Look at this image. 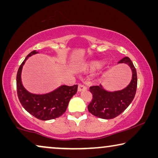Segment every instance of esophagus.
<instances>
[{
	"label": "esophagus",
	"instance_id": "esophagus-1",
	"mask_svg": "<svg viewBox=\"0 0 158 158\" xmlns=\"http://www.w3.org/2000/svg\"><path fill=\"white\" fill-rule=\"evenodd\" d=\"M77 90H78L79 92L83 91V90H87V87H86V86H85L84 85H82V84H79L78 88H77Z\"/></svg>",
	"mask_w": 158,
	"mask_h": 158
}]
</instances>
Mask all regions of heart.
Wrapping results in <instances>:
<instances>
[{"instance_id":"heart-1","label":"heart","mask_w":158,"mask_h":158,"mask_svg":"<svg viewBox=\"0 0 158 158\" xmlns=\"http://www.w3.org/2000/svg\"><path fill=\"white\" fill-rule=\"evenodd\" d=\"M102 66V62L100 61H94L91 62L88 66V70L90 71H96L97 70H98L99 68H101V67Z\"/></svg>"}]
</instances>
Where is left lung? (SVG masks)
<instances>
[{"mask_svg": "<svg viewBox=\"0 0 158 158\" xmlns=\"http://www.w3.org/2000/svg\"><path fill=\"white\" fill-rule=\"evenodd\" d=\"M118 63L128 64L132 73L130 83L126 88L115 91H108L102 85L90 87L93 98L88 106V111L103 119H111L122 114L130 105L137 90V71L132 62L128 57H125Z\"/></svg>", "mask_w": 158, "mask_h": 158, "instance_id": "8db88e82", "label": "left lung"}]
</instances>
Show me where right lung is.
I'll use <instances>...</instances> for the list:
<instances>
[{
	"label": "right lung",
	"instance_id": "1",
	"mask_svg": "<svg viewBox=\"0 0 158 158\" xmlns=\"http://www.w3.org/2000/svg\"><path fill=\"white\" fill-rule=\"evenodd\" d=\"M37 53L39 52L36 50L32 51L19 67L16 75L17 94L22 106L34 117L43 121L54 119L65 112L69 101L77 93V85H62L52 91L44 94H35L28 91L22 84L21 72L27 60Z\"/></svg>",
	"mask_w": 158,
	"mask_h": 158
}]
</instances>
